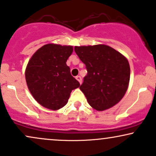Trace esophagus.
I'll list each match as a JSON object with an SVG mask.
<instances>
[{"instance_id":"esophagus-1","label":"esophagus","mask_w":156,"mask_h":156,"mask_svg":"<svg viewBox=\"0 0 156 156\" xmlns=\"http://www.w3.org/2000/svg\"><path fill=\"white\" fill-rule=\"evenodd\" d=\"M76 80H78V82H79V83L81 84V83H82V79H81V77H80V76H76Z\"/></svg>"}]
</instances>
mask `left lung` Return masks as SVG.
I'll return each instance as SVG.
<instances>
[{
    "mask_svg": "<svg viewBox=\"0 0 156 156\" xmlns=\"http://www.w3.org/2000/svg\"><path fill=\"white\" fill-rule=\"evenodd\" d=\"M75 51L87 70L80 89L90 106L103 111L119 103L129 87L128 59L104 44L75 46Z\"/></svg>",
    "mask_w": 156,
    "mask_h": 156,
    "instance_id": "left-lung-1",
    "label": "left lung"
}]
</instances>
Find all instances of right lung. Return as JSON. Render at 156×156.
Returning a JSON list of instances; mask_svg holds the SVG:
<instances>
[{
    "mask_svg": "<svg viewBox=\"0 0 156 156\" xmlns=\"http://www.w3.org/2000/svg\"><path fill=\"white\" fill-rule=\"evenodd\" d=\"M73 51L72 46L46 44L37 49L28 62L25 69L28 89L44 108L52 110L63 108L72 90L80 86L66 64Z\"/></svg>",
    "mask_w": 156,
    "mask_h": 156,
    "instance_id": "add662e5",
    "label": "right lung"
}]
</instances>
